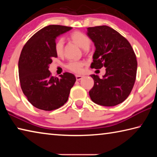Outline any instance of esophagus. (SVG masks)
Wrapping results in <instances>:
<instances>
[{
    "mask_svg": "<svg viewBox=\"0 0 157 157\" xmlns=\"http://www.w3.org/2000/svg\"><path fill=\"white\" fill-rule=\"evenodd\" d=\"M75 77H76V79L78 81L80 80V79H82V78H83V76H82V75H76Z\"/></svg>",
    "mask_w": 157,
    "mask_h": 157,
    "instance_id": "obj_1",
    "label": "esophagus"
}]
</instances>
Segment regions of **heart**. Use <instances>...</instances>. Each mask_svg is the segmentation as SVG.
Returning a JSON list of instances; mask_svg holds the SVG:
<instances>
[{
  "mask_svg": "<svg viewBox=\"0 0 157 157\" xmlns=\"http://www.w3.org/2000/svg\"><path fill=\"white\" fill-rule=\"evenodd\" d=\"M70 38L73 42L83 49H87L91 44V40L86 34L82 32L75 31L71 34ZM63 39L62 38L58 39L55 41L54 45L55 52L58 57H62L63 55ZM85 63L82 61L78 62H70L66 64V68L69 71L75 73H80L83 71V67Z\"/></svg>",
  "mask_w": 157,
  "mask_h": 157,
  "instance_id": "heart-1",
  "label": "heart"
}]
</instances>
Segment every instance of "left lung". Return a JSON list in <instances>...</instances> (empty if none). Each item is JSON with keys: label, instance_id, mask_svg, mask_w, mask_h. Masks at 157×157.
<instances>
[{"label": "left lung", "instance_id": "8db88e82", "mask_svg": "<svg viewBox=\"0 0 157 157\" xmlns=\"http://www.w3.org/2000/svg\"><path fill=\"white\" fill-rule=\"evenodd\" d=\"M87 35L95 46L91 68H106L102 79L91 75L94 85L89 91L90 98L102 106L120 104L129 96L136 80L137 61L134 50L123 36L107 25L88 28Z\"/></svg>", "mask_w": 157, "mask_h": 157}]
</instances>
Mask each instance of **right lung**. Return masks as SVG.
<instances>
[{
    "label": "right lung",
    "instance_id": "add662e5",
    "mask_svg": "<svg viewBox=\"0 0 157 157\" xmlns=\"http://www.w3.org/2000/svg\"><path fill=\"white\" fill-rule=\"evenodd\" d=\"M72 28L50 25L41 29L26 42L18 60L21 87L34 107L44 111L57 109L67 102L76 81L72 73L65 72L59 78L52 76L49 64L57 55L54 45L57 36Z\"/></svg>",
    "mask_w": 157,
    "mask_h": 157
}]
</instances>
